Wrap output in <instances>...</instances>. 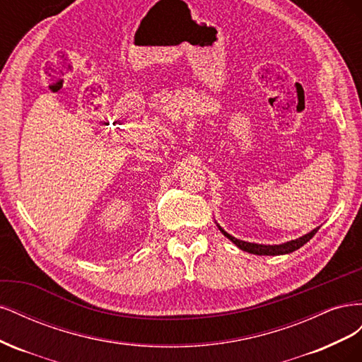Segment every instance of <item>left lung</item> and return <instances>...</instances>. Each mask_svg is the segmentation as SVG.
I'll use <instances>...</instances> for the list:
<instances>
[{"label":"left lung","instance_id":"8db88e82","mask_svg":"<svg viewBox=\"0 0 362 362\" xmlns=\"http://www.w3.org/2000/svg\"><path fill=\"white\" fill-rule=\"evenodd\" d=\"M217 223V222H216ZM217 228L221 229V233L226 237V238H229L231 240V242L237 246V247H240L242 250H245V252H249V254H254V255H286V254H291V252H294V250H298L299 247H302L305 243H308L310 240L314 237V234L319 231L320 229V226H317V228H314L313 231H310L308 234H305V235H302V237H299V238H296V240H290V242H286V243H281V245H258V243H249V242H243V240H238V238H235V237H233L231 234H228L225 229L217 223Z\"/></svg>","mask_w":362,"mask_h":362}]
</instances>
